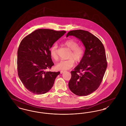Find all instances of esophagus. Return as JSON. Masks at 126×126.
Listing matches in <instances>:
<instances>
[{"label":"esophagus","mask_w":126,"mask_h":126,"mask_svg":"<svg viewBox=\"0 0 126 126\" xmlns=\"http://www.w3.org/2000/svg\"><path fill=\"white\" fill-rule=\"evenodd\" d=\"M65 72V71H63V70H61V71H60V73L61 74H62V73H63L64 72Z\"/></svg>","instance_id":"1"}]
</instances>
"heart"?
I'll list each match as a JSON object with an SVG mask.
<instances>
[{"label": "heart", "instance_id": "heart-1", "mask_svg": "<svg viewBox=\"0 0 126 126\" xmlns=\"http://www.w3.org/2000/svg\"><path fill=\"white\" fill-rule=\"evenodd\" d=\"M64 43L71 51L68 56L69 59L61 60L57 65V68L62 70H67L73 67L75 64L74 59L77 62H80L85 54L84 48L82 46H78V42L74 39H67L64 41ZM50 53L53 59L56 61L58 60L59 58L58 45L55 43L52 45L50 49Z\"/></svg>", "mask_w": 126, "mask_h": 126}]
</instances>
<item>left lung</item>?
Returning a JSON list of instances; mask_svg holds the SVG:
<instances>
[{"instance_id": "left-lung-1", "label": "left lung", "mask_w": 126, "mask_h": 126, "mask_svg": "<svg viewBox=\"0 0 126 126\" xmlns=\"http://www.w3.org/2000/svg\"><path fill=\"white\" fill-rule=\"evenodd\" d=\"M69 36L79 38L85 50L79 64L71 71L68 87L76 95L87 96L98 89L103 79L107 67L105 48L101 41L89 31L72 30L67 33V37Z\"/></svg>"}]
</instances>
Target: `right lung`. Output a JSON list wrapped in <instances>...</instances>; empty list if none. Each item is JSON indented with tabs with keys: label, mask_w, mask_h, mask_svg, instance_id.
<instances>
[{
	"label": "right lung",
	"mask_w": 126,
	"mask_h": 126,
	"mask_svg": "<svg viewBox=\"0 0 126 126\" xmlns=\"http://www.w3.org/2000/svg\"><path fill=\"white\" fill-rule=\"evenodd\" d=\"M65 31L38 29L24 37L17 50L18 75L30 92L45 94L52 88L60 72L47 71L54 65L50 48Z\"/></svg>",
	"instance_id": "right-lung-1"
}]
</instances>
